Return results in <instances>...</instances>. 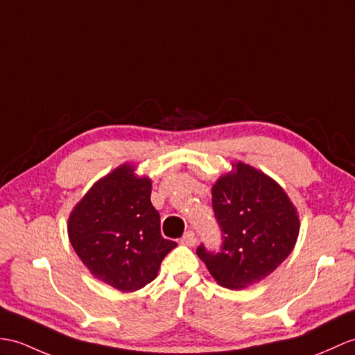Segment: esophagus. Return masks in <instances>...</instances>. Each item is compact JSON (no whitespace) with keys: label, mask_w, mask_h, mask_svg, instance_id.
<instances>
[{"label":"esophagus","mask_w":355,"mask_h":355,"mask_svg":"<svg viewBox=\"0 0 355 355\" xmlns=\"http://www.w3.org/2000/svg\"><path fill=\"white\" fill-rule=\"evenodd\" d=\"M180 242L183 243V245H187V246H193V245H195V242H196V239H195L193 232H187V233H184V236L181 237V241H180Z\"/></svg>","instance_id":"obj_1"}]
</instances>
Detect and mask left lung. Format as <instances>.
<instances>
[{
  "label": "left lung",
  "instance_id": "1",
  "mask_svg": "<svg viewBox=\"0 0 355 355\" xmlns=\"http://www.w3.org/2000/svg\"><path fill=\"white\" fill-rule=\"evenodd\" d=\"M222 232L220 250H196L211 277L227 289H245L272 274L293 251L300 215L274 178L241 160L211 187Z\"/></svg>",
  "mask_w": 355,
  "mask_h": 355
}]
</instances>
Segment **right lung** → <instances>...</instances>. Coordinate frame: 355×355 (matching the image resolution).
I'll use <instances>...</instances> for the list:
<instances>
[{"label":"right lung","mask_w":355,"mask_h":355,"mask_svg":"<svg viewBox=\"0 0 355 355\" xmlns=\"http://www.w3.org/2000/svg\"><path fill=\"white\" fill-rule=\"evenodd\" d=\"M122 163L92 184L73 205L68 237L96 279L121 292H136L157 277L160 263L177 246L160 234L151 204V178Z\"/></svg>","instance_id":"obj_1"}]
</instances>
